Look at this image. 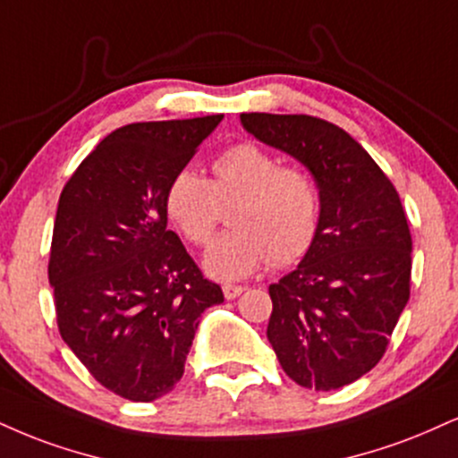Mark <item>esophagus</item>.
<instances>
[{
  "instance_id": "1",
  "label": "esophagus",
  "mask_w": 458,
  "mask_h": 458,
  "mask_svg": "<svg viewBox=\"0 0 458 458\" xmlns=\"http://www.w3.org/2000/svg\"><path fill=\"white\" fill-rule=\"evenodd\" d=\"M222 290H224V296L228 301H233V299H236V296L241 294V292H243L245 288L243 285H236V284H224L222 285Z\"/></svg>"
}]
</instances>
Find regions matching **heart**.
<instances>
[{"label":"heart","mask_w":458,"mask_h":458,"mask_svg":"<svg viewBox=\"0 0 458 458\" xmlns=\"http://www.w3.org/2000/svg\"><path fill=\"white\" fill-rule=\"evenodd\" d=\"M213 181L179 170L166 187L168 217L191 245L211 243L224 207L233 205L234 230L205 256L213 277L239 279L273 260L290 264L310 251L319 225V194L313 179L253 142L225 148L211 164Z\"/></svg>","instance_id":"b5f03b06"}]
</instances>
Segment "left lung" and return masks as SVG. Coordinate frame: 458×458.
Returning <instances> with one entry per match:
<instances>
[{
	"instance_id": "1",
	"label": "left lung",
	"mask_w": 458,
	"mask_h": 458,
	"mask_svg": "<svg viewBox=\"0 0 458 458\" xmlns=\"http://www.w3.org/2000/svg\"><path fill=\"white\" fill-rule=\"evenodd\" d=\"M241 123L305 164L319 187L316 241L268 288L267 337L299 386H348L382 360L410 301L411 234L401 198L339 125L268 113H243Z\"/></svg>"
}]
</instances>
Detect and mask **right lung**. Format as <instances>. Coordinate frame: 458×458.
Here are the masks:
<instances>
[{
  "instance_id": "add662e5",
  "label": "right lung",
  "mask_w": 458,
  "mask_h": 458,
  "mask_svg": "<svg viewBox=\"0 0 458 458\" xmlns=\"http://www.w3.org/2000/svg\"><path fill=\"white\" fill-rule=\"evenodd\" d=\"M224 114L108 134L59 196L48 282L59 335L104 388L156 401L183 377L198 318L224 302L166 228L170 179Z\"/></svg>"
}]
</instances>
